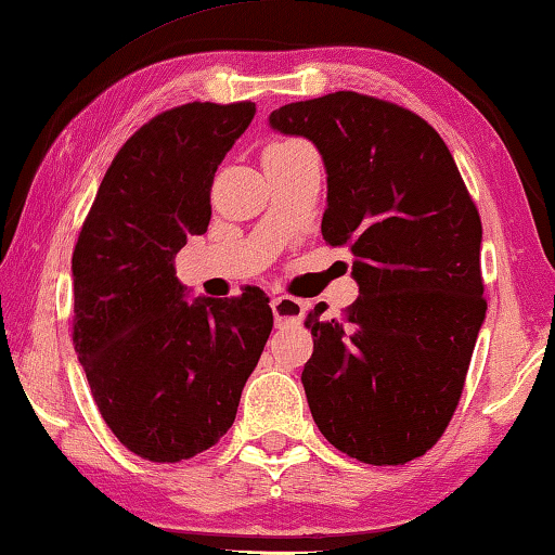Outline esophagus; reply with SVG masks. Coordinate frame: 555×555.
<instances>
[{
    "instance_id": "1",
    "label": "esophagus",
    "mask_w": 555,
    "mask_h": 555,
    "mask_svg": "<svg viewBox=\"0 0 555 555\" xmlns=\"http://www.w3.org/2000/svg\"><path fill=\"white\" fill-rule=\"evenodd\" d=\"M271 311H274L276 325L298 323L304 319V301L294 296H274L271 298Z\"/></svg>"
}]
</instances>
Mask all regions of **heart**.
Returning a JSON list of instances; mask_svg holds the SVG:
<instances>
[{
	"label": "heart",
	"mask_w": 555,
	"mask_h": 555,
	"mask_svg": "<svg viewBox=\"0 0 555 555\" xmlns=\"http://www.w3.org/2000/svg\"><path fill=\"white\" fill-rule=\"evenodd\" d=\"M286 143H296V140H286Z\"/></svg>",
	"instance_id": "b5f03b06"
}]
</instances>
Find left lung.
I'll return each instance as SVG.
<instances>
[{
    "instance_id": "obj_1",
    "label": "left lung",
    "mask_w": 555,
    "mask_h": 555,
    "mask_svg": "<svg viewBox=\"0 0 555 555\" xmlns=\"http://www.w3.org/2000/svg\"><path fill=\"white\" fill-rule=\"evenodd\" d=\"M269 122L319 147L323 240L356 257V301L340 319L323 321L321 306L306 319L313 422L358 462H412L450 425L487 313L479 209L444 140L398 103L338 91Z\"/></svg>"
}]
</instances>
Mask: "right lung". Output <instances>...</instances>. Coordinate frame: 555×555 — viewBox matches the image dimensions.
I'll return each instance as SVG.
<instances>
[{
	"instance_id": "1",
	"label": "right lung",
	"mask_w": 555,
	"mask_h": 555,
	"mask_svg": "<svg viewBox=\"0 0 555 555\" xmlns=\"http://www.w3.org/2000/svg\"><path fill=\"white\" fill-rule=\"evenodd\" d=\"M254 113L251 101L157 113L113 157L78 234L74 348L103 422L147 462L190 460L227 435L274 325L257 286L188 304L172 263L207 232L217 165Z\"/></svg>"
}]
</instances>
